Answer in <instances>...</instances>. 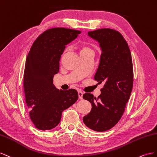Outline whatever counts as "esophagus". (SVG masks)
Segmentation results:
<instances>
[{
	"mask_svg": "<svg viewBox=\"0 0 157 157\" xmlns=\"http://www.w3.org/2000/svg\"><path fill=\"white\" fill-rule=\"evenodd\" d=\"M78 96H79V99H82V98H83V92L79 91H78Z\"/></svg>",
	"mask_w": 157,
	"mask_h": 157,
	"instance_id": "34e87169",
	"label": "esophagus"
}]
</instances>
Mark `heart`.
I'll list each match as a JSON object with an SVG mask.
<instances>
[{
	"mask_svg": "<svg viewBox=\"0 0 157 157\" xmlns=\"http://www.w3.org/2000/svg\"><path fill=\"white\" fill-rule=\"evenodd\" d=\"M91 51V49L90 48V47H89L88 46L82 45L81 47H79L80 53L83 52H86V51Z\"/></svg>",
	"mask_w": 157,
	"mask_h": 157,
	"instance_id": "obj_1",
	"label": "heart"
}]
</instances>
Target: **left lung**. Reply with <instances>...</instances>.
I'll list each match as a JSON object with an SVG mask.
<instances>
[{
    "label": "left lung",
    "instance_id": "8db88e82",
    "mask_svg": "<svg viewBox=\"0 0 157 157\" xmlns=\"http://www.w3.org/2000/svg\"><path fill=\"white\" fill-rule=\"evenodd\" d=\"M102 49L95 80L104 86L97 98L85 93L84 99L91 103L90 113L83 118L86 126L96 132L111 129L122 117L132 91L133 63L128 44L119 31L109 28L89 31Z\"/></svg>",
    "mask_w": 157,
    "mask_h": 157
}]
</instances>
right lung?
I'll use <instances>...</instances> for the list:
<instances>
[{"mask_svg": "<svg viewBox=\"0 0 157 157\" xmlns=\"http://www.w3.org/2000/svg\"><path fill=\"white\" fill-rule=\"evenodd\" d=\"M81 31L65 28L46 30L33 43L27 56L24 89L29 116L35 128L49 130L58 126L62 113L77 101L78 91H64L53 84L59 73L61 55L66 45Z\"/></svg>", "mask_w": 157, "mask_h": 157, "instance_id": "add662e5", "label": "right lung"}]
</instances>
